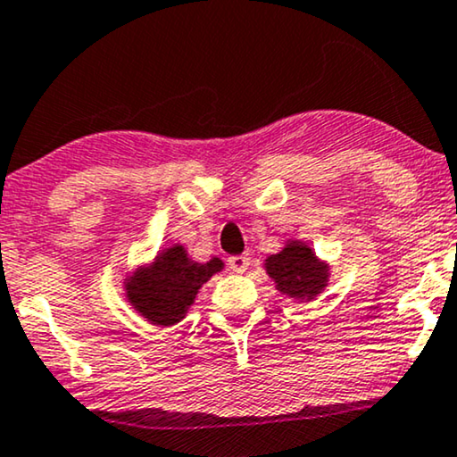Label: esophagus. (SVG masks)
Wrapping results in <instances>:
<instances>
[{"mask_svg":"<svg viewBox=\"0 0 457 457\" xmlns=\"http://www.w3.org/2000/svg\"><path fill=\"white\" fill-rule=\"evenodd\" d=\"M228 265L234 271H238V274H242V271H246L248 265H251V259H248L246 255H232V257L228 259Z\"/></svg>","mask_w":457,"mask_h":457,"instance_id":"1","label":"esophagus"}]
</instances>
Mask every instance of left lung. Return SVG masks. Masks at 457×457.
<instances>
[{"instance_id": "left-lung-1", "label": "left lung", "mask_w": 457, "mask_h": 457, "mask_svg": "<svg viewBox=\"0 0 457 457\" xmlns=\"http://www.w3.org/2000/svg\"><path fill=\"white\" fill-rule=\"evenodd\" d=\"M265 270L278 291L288 297L312 299L327 285V265H322L312 248L302 242H291L280 253L265 259Z\"/></svg>"}]
</instances>
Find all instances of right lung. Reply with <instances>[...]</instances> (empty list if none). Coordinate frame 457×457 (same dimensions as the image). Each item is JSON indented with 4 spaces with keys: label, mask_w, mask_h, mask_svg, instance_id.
<instances>
[{
    "label": "right lung",
    "mask_w": 457,
    "mask_h": 457,
    "mask_svg": "<svg viewBox=\"0 0 457 457\" xmlns=\"http://www.w3.org/2000/svg\"><path fill=\"white\" fill-rule=\"evenodd\" d=\"M221 268V259L194 263L181 245L170 246L155 257L154 265L132 276L126 285V295L149 322L170 327L187 314L198 288Z\"/></svg>",
    "instance_id": "add662e5"
}]
</instances>
